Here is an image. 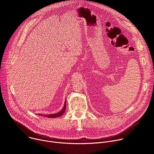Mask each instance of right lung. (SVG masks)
<instances>
[{
  "label": "right lung",
  "mask_w": 154,
  "mask_h": 154,
  "mask_svg": "<svg viewBox=\"0 0 154 154\" xmlns=\"http://www.w3.org/2000/svg\"><path fill=\"white\" fill-rule=\"evenodd\" d=\"M66 102H65V104H64V106H63V108L62 109V110L61 111H60L59 112L57 113V114H50V115H44L45 117H48V118H56V117H60L61 116L63 113L65 112V110H66ZM40 115V114H38ZM41 115V114H40Z\"/></svg>",
  "instance_id": "1"
}]
</instances>
